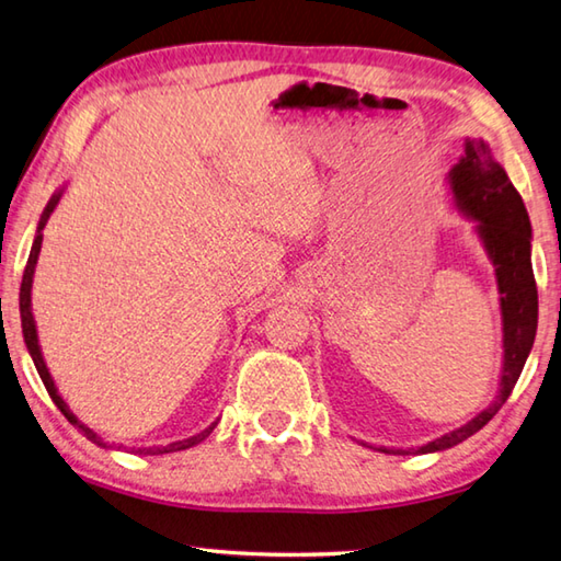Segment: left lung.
<instances>
[{
  "mask_svg": "<svg viewBox=\"0 0 561 561\" xmlns=\"http://www.w3.org/2000/svg\"><path fill=\"white\" fill-rule=\"evenodd\" d=\"M449 186L456 208L468 220L476 222V236L495 267L497 294H501V321H503V368L501 382L493 402L478 412L471 422L446 432L416 449H387L378 451L410 456L446 451L466 442L468 436L481 432L493 420L497 410L511 397L513 387L520 378L525 360L533 351L537 333V284L533 274V226H529L527 208L520 193L507 179L505 169L497 164L491 147L483 139H466L463 154L449 171Z\"/></svg>",
  "mask_w": 561,
  "mask_h": 561,
  "instance_id": "1",
  "label": "left lung"
}]
</instances>
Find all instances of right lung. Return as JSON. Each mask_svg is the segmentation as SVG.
I'll return each instance as SVG.
<instances>
[{"instance_id": "1", "label": "right lung", "mask_w": 561, "mask_h": 561, "mask_svg": "<svg viewBox=\"0 0 561 561\" xmlns=\"http://www.w3.org/2000/svg\"><path fill=\"white\" fill-rule=\"evenodd\" d=\"M60 196H64V188L56 191L54 196H50V201L46 203L44 213H41V220H38V228H36V238H34L32 252H28V262H26V270H24L22 289H19V311H22V333H24V343H26V348H28V355H32V360H34V365H36V370H38V378L44 380L46 390H48V394H50V400H54V404L58 407L60 412H64V416H66V420H68L70 424L78 426V430L83 432V436H88L90 442L98 444V446H103V449H110V446H107L103 439H100V434L90 430L88 424L80 422L78 416H76L73 412H70V407L66 404L64 397L58 394V387H56L54 378H50V373H48V368H46V360H44V353H41V345H38L36 321H34V311H32V284H34V272H36V262H38L41 242H44V232H41V230L46 228V222H48V218H50V213L56 210ZM216 424H218V422H213V424H210V426H206V430H203V432L188 436V439H181V442L167 444V446H149V449H145V446H141V449H135V454H145V456L149 454V456H154V454H174V451L191 449V446H196V444H201L203 439H208L210 432L216 430Z\"/></svg>"}]
</instances>
